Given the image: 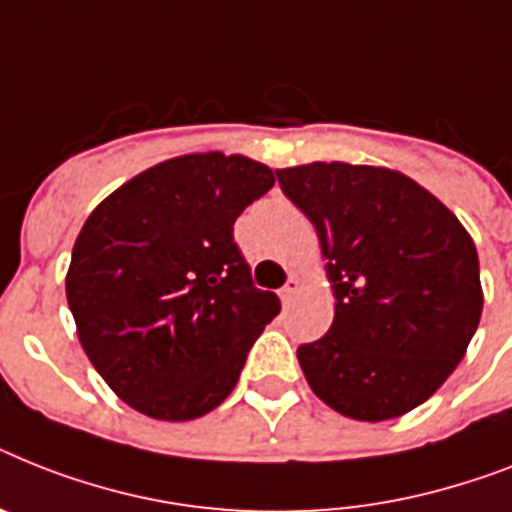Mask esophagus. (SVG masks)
Returning <instances> with one entry per match:
<instances>
[{
    "label": "esophagus",
    "instance_id": "esophagus-1",
    "mask_svg": "<svg viewBox=\"0 0 512 512\" xmlns=\"http://www.w3.org/2000/svg\"><path fill=\"white\" fill-rule=\"evenodd\" d=\"M299 289H302V286H299V278H289V284L281 289V302H284V305H289V302H292V299L299 294Z\"/></svg>",
    "mask_w": 512,
    "mask_h": 512
}]
</instances>
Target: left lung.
<instances>
[{
  "label": "left lung",
  "mask_w": 512,
  "mask_h": 512,
  "mask_svg": "<svg viewBox=\"0 0 512 512\" xmlns=\"http://www.w3.org/2000/svg\"><path fill=\"white\" fill-rule=\"evenodd\" d=\"M276 173L318 231L336 299L326 336L297 350L307 384L352 421L410 413L450 378L479 328L471 234L400 170L307 162Z\"/></svg>",
  "instance_id": "1"
}]
</instances>
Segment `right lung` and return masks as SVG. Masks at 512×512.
<instances>
[{"instance_id":"1","label":"right lung","mask_w":512,"mask_h":512,"mask_svg":"<svg viewBox=\"0 0 512 512\" xmlns=\"http://www.w3.org/2000/svg\"><path fill=\"white\" fill-rule=\"evenodd\" d=\"M273 184L252 157L191 152L141 170L91 210L65 294L83 352L126 405L178 423L234 392L281 310L252 286L234 223Z\"/></svg>"}]
</instances>
